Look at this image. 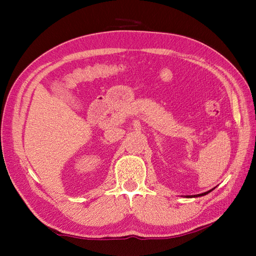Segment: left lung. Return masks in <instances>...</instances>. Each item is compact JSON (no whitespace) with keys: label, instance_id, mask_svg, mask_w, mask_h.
<instances>
[{"label":"left lung","instance_id":"obj_1","mask_svg":"<svg viewBox=\"0 0 256 256\" xmlns=\"http://www.w3.org/2000/svg\"><path fill=\"white\" fill-rule=\"evenodd\" d=\"M214 189L209 190V191H206V192H204V193H200V194H196V196H186L184 198H198V196H203L208 194V193H209V192H212Z\"/></svg>","mask_w":256,"mask_h":256}]
</instances>
